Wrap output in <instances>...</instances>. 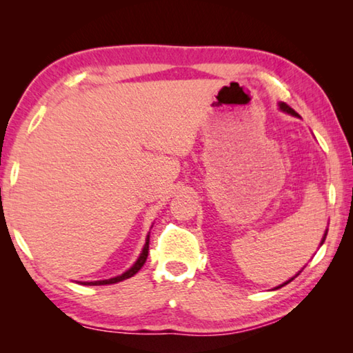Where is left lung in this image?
<instances>
[{"label": "left lung", "mask_w": 353, "mask_h": 353, "mask_svg": "<svg viewBox=\"0 0 353 353\" xmlns=\"http://www.w3.org/2000/svg\"><path fill=\"white\" fill-rule=\"evenodd\" d=\"M279 107H280V110H282V112H286V113H290V115H292V117H299V115H297V112H296V110H292V109H291V107H290L288 104H285V103H279ZM325 236H327V230H325V234H324V238H322V241H321V244L325 241ZM292 279H294V277H292ZM292 279H290V280H288V282H285L283 285H286V283H290ZM283 285H280V286H277V288H282V286H283ZM277 288H276V290H277Z\"/></svg>", "instance_id": "obj_1"}]
</instances>
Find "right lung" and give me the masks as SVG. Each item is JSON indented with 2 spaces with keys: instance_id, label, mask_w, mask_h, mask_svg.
Returning <instances> with one entry per match:
<instances>
[{
  "instance_id": "obj_1",
  "label": "right lung",
  "mask_w": 353,
  "mask_h": 353,
  "mask_svg": "<svg viewBox=\"0 0 353 353\" xmlns=\"http://www.w3.org/2000/svg\"><path fill=\"white\" fill-rule=\"evenodd\" d=\"M148 250H149V235L146 236V244H145V248H143V250H141L139 260L134 263L132 268H129L126 272L121 274V276H117V277L107 279V280H94V282H81V283L82 285H90V286H93V285H112V283H118V282H121V280H126L129 277H132V276H135V274L141 270V266L145 265V261L148 259Z\"/></svg>"
}]
</instances>
